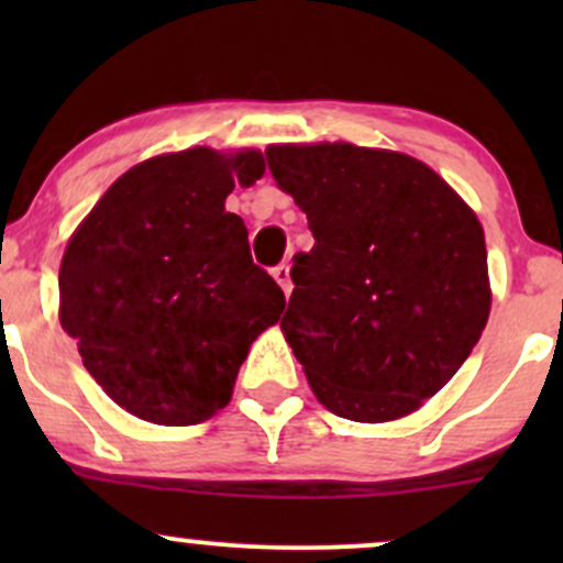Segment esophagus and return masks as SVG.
I'll return each mask as SVG.
<instances>
[{
	"label": "esophagus",
	"instance_id": "obj_1",
	"mask_svg": "<svg viewBox=\"0 0 563 563\" xmlns=\"http://www.w3.org/2000/svg\"><path fill=\"white\" fill-rule=\"evenodd\" d=\"M273 277L277 280V286L283 288V294L290 296V288H294V283H290V267L288 264H277L273 269Z\"/></svg>",
	"mask_w": 563,
	"mask_h": 563
}]
</instances>
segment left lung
<instances>
[{"mask_svg": "<svg viewBox=\"0 0 563 563\" xmlns=\"http://www.w3.org/2000/svg\"><path fill=\"white\" fill-rule=\"evenodd\" d=\"M275 183L307 214L280 328L335 416L384 423L418 410L487 325L489 277L474 211L421 161L349 142L269 145Z\"/></svg>", "mask_w": 563, "mask_h": 563, "instance_id": "8db88e82", "label": "left lung"}]
</instances>
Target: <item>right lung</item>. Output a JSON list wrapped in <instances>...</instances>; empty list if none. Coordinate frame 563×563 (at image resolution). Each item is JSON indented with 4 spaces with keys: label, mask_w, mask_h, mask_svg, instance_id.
Returning a JSON list of instances; mask_svg holds the SVG:
<instances>
[{
    "label": "right lung",
    "mask_w": 563,
    "mask_h": 563,
    "mask_svg": "<svg viewBox=\"0 0 563 563\" xmlns=\"http://www.w3.org/2000/svg\"><path fill=\"white\" fill-rule=\"evenodd\" d=\"M260 151L166 153L121 174L66 245L60 325L115 405L192 426L230 402L249 346L286 296L256 267L249 230L224 211Z\"/></svg>",
    "instance_id": "add662e5"
}]
</instances>
